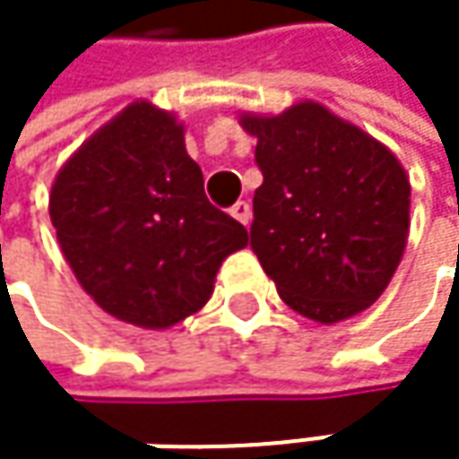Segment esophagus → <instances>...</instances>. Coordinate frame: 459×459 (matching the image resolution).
Listing matches in <instances>:
<instances>
[{"label":"esophagus","mask_w":459,"mask_h":459,"mask_svg":"<svg viewBox=\"0 0 459 459\" xmlns=\"http://www.w3.org/2000/svg\"><path fill=\"white\" fill-rule=\"evenodd\" d=\"M230 215H233L241 226H249V223H252V207H249V202H236V204L230 207Z\"/></svg>","instance_id":"obj_1"}]
</instances>
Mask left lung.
Segmentation results:
<instances>
[{"label":"left lung","mask_w":459,"mask_h":459,"mask_svg":"<svg viewBox=\"0 0 459 459\" xmlns=\"http://www.w3.org/2000/svg\"><path fill=\"white\" fill-rule=\"evenodd\" d=\"M238 125L263 172L249 244L281 300L319 324L367 311L410 233L412 188L394 151L314 100Z\"/></svg>","instance_id":"8db88e82"}]
</instances>
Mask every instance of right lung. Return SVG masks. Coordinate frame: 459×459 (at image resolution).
I'll list each match as a JSON object with an SVG mask.
<instances>
[{"label": "right lung", "instance_id": "obj_1", "mask_svg": "<svg viewBox=\"0 0 459 459\" xmlns=\"http://www.w3.org/2000/svg\"><path fill=\"white\" fill-rule=\"evenodd\" d=\"M183 125L130 103L60 167L49 221L82 290L111 316L167 329L204 308L247 229L207 202Z\"/></svg>", "mask_w": 459, "mask_h": 459}]
</instances>
